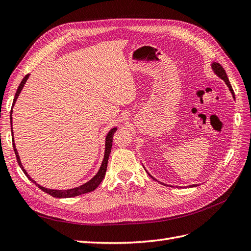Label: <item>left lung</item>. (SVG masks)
Instances as JSON below:
<instances>
[{
	"label": "left lung",
	"mask_w": 251,
	"mask_h": 251,
	"mask_svg": "<svg viewBox=\"0 0 251 251\" xmlns=\"http://www.w3.org/2000/svg\"><path fill=\"white\" fill-rule=\"evenodd\" d=\"M210 67H211L212 71H214V73L217 75V76L224 80V82L226 83V86L228 87V89H229V91H230V93H231L232 97L234 98V93H233L232 87H231V85H230V82H229V79H228V77H227V75H226V72H225V70L223 69V67H222L221 65H220L219 63H216V62L211 63ZM148 174H149V173H148ZM149 175H150V174H149ZM150 177H151V178H153L154 180H156V179H155L153 176H151V175H150ZM156 181H157V180H156ZM158 182H159V181H158ZM160 183H161V182H160ZM161 184H163V185H166V184H164V183H161ZM168 186H170V185H168ZM197 186H199V185H198V184H192V185H188V187H197Z\"/></svg>",
	"instance_id": "1"
}]
</instances>
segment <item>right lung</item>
<instances>
[{
    "mask_svg": "<svg viewBox=\"0 0 251 251\" xmlns=\"http://www.w3.org/2000/svg\"><path fill=\"white\" fill-rule=\"evenodd\" d=\"M29 75L30 74H27L26 76L23 78V80L21 81L20 86L17 90V93L16 95H14V100H13V102H12V107L14 105V103H16L18 97L21 93V91L23 90V88H24V85L26 83L27 79L29 78ZM10 125H11V133H12V146H13V150H14V154H16L17 156V160H18V163L20 165V168L22 169V171L24 172V174L27 176V178L33 182V183L39 186L40 189H42L43 192L47 193L48 195L54 197V198H72V197H76V196H79V195H83V194H87V193H90V192H93L94 189L100 184V182L103 180L104 178V175H105V172H107V166H108V160H109V156H110V153H111V149H112V142H113V135L114 133L116 132L117 127H113L111 128V130L109 131V133L107 134V136H105V142H104V155H103V159H102V162H101V165L100 170H98V172L96 173L95 176L90 179L88 182H86V183H83L77 187H74V188H69V189H53V188H47V187H44L40 184L36 183V181H34L31 177L29 176L27 171L24 169V166H23L22 162H21V159H20V156H19V153L17 151V148H16V144H14V139H13V131H12V109L10 111Z\"/></svg>",
    "mask_w": 251,
    "mask_h": 251,
    "instance_id": "right-lung-1",
    "label": "right lung"
}]
</instances>
